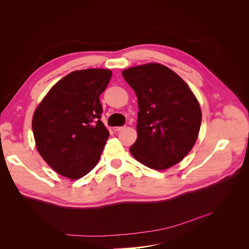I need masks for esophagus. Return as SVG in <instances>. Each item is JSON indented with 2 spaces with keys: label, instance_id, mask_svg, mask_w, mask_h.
I'll return each instance as SVG.
<instances>
[{
  "label": "esophagus",
  "instance_id": "esophagus-1",
  "mask_svg": "<svg viewBox=\"0 0 249 249\" xmlns=\"http://www.w3.org/2000/svg\"><path fill=\"white\" fill-rule=\"evenodd\" d=\"M123 129H124V126H115V127H113V130H114L115 133H117V132H119V131H122Z\"/></svg>",
  "mask_w": 249,
  "mask_h": 249
}]
</instances>
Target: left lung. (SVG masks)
Returning <instances> with one entry per match:
<instances>
[{
	"mask_svg": "<svg viewBox=\"0 0 249 249\" xmlns=\"http://www.w3.org/2000/svg\"><path fill=\"white\" fill-rule=\"evenodd\" d=\"M123 76L136 93L139 108L132 156L148 168L172 167L197 140L201 109L196 96L178 73L160 63L130 67Z\"/></svg>",
	"mask_w": 249,
	"mask_h": 249,
	"instance_id": "1",
	"label": "left lung"
}]
</instances>
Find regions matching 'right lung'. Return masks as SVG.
I'll return each mask as SVG.
<instances>
[{
  "label": "right lung",
  "mask_w": 249,
  "mask_h": 249,
  "mask_svg": "<svg viewBox=\"0 0 249 249\" xmlns=\"http://www.w3.org/2000/svg\"><path fill=\"white\" fill-rule=\"evenodd\" d=\"M112 71H74L59 80L35 109L32 129L37 152L59 175L79 179L99 163L109 138L101 119L100 95Z\"/></svg>",
  "instance_id": "right-lung-1"
}]
</instances>
